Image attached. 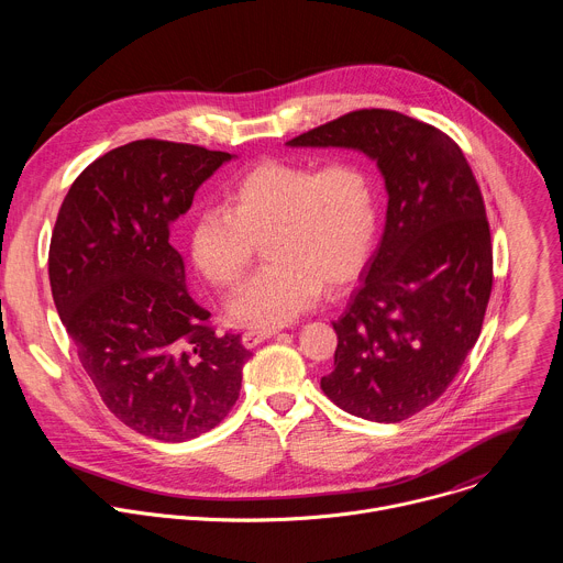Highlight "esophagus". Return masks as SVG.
I'll list each match as a JSON object with an SVG mask.
<instances>
[{
  "label": "esophagus",
  "instance_id": "esophagus-1",
  "mask_svg": "<svg viewBox=\"0 0 563 563\" xmlns=\"http://www.w3.org/2000/svg\"><path fill=\"white\" fill-rule=\"evenodd\" d=\"M274 334H276V330H247V332H243V345L245 347H256L263 341L272 339Z\"/></svg>",
  "mask_w": 563,
  "mask_h": 563
}]
</instances>
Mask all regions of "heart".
<instances>
[{"instance_id":"1","label":"heart","mask_w":563,"mask_h":563,"mask_svg":"<svg viewBox=\"0 0 563 563\" xmlns=\"http://www.w3.org/2000/svg\"><path fill=\"white\" fill-rule=\"evenodd\" d=\"M378 218L376 180L358 159H267L227 189L224 207L194 216L189 254L207 283L233 289L265 243L269 265L227 311L240 325L272 330L309 309L325 285L343 287L363 272Z\"/></svg>"}]
</instances>
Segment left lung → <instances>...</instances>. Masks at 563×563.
Here are the masks:
<instances>
[{
	"label": "left lung",
	"instance_id": "8db88e82",
	"mask_svg": "<svg viewBox=\"0 0 563 563\" xmlns=\"http://www.w3.org/2000/svg\"><path fill=\"white\" fill-rule=\"evenodd\" d=\"M287 144L358 148L385 178L380 245L332 323L334 369L320 387L354 417L404 421L448 389L484 325L493 291L484 196L450 135L398 111H352Z\"/></svg>",
	"mask_w": 563,
	"mask_h": 563
}]
</instances>
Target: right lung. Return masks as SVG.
<instances>
[{
    "mask_svg": "<svg viewBox=\"0 0 563 563\" xmlns=\"http://www.w3.org/2000/svg\"><path fill=\"white\" fill-rule=\"evenodd\" d=\"M231 159L169 140L118 146L75 178L51 235L62 323L104 406L131 430L180 443L235 406L252 352L218 334L185 285L172 222Z\"/></svg>",
    "mask_w": 563,
    "mask_h": 563,
    "instance_id": "obj_1",
    "label": "right lung"
}]
</instances>
